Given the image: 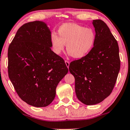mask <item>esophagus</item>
Returning <instances> with one entry per match:
<instances>
[{"label":"esophagus","instance_id":"obj_1","mask_svg":"<svg viewBox=\"0 0 130 130\" xmlns=\"http://www.w3.org/2000/svg\"><path fill=\"white\" fill-rule=\"evenodd\" d=\"M65 64H66L67 67H68V68H69V66H70V62H68V61H67V60H65Z\"/></svg>","mask_w":130,"mask_h":130}]
</instances>
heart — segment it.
<instances>
[{
    "label": "heart",
    "mask_w": 130,
    "mask_h": 130,
    "mask_svg": "<svg viewBox=\"0 0 130 130\" xmlns=\"http://www.w3.org/2000/svg\"><path fill=\"white\" fill-rule=\"evenodd\" d=\"M58 35L51 32L50 41L53 51L60 54L65 49L75 59L85 57L93 49L96 41V33L91 28L74 23H65L58 29Z\"/></svg>",
    "instance_id": "1"
}]
</instances>
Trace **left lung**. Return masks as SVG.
<instances>
[{"mask_svg": "<svg viewBox=\"0 0 130 130\" xmlns=\"http://www.w3.org/2000/svg\"><path fill=\"white\" fill-rule=\"evenodd\" d=\"M93 25L96 32L93 49L69 66L76 96L87 105L99 104L110 96L120 67L118 43L110 28L102 20H94Z\"/></svg>", "mask_w": 130, "mask_h": 130, "instance_id": "obj_1", "label": "left lung"}]
</instances>
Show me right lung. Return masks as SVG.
<instances>
[{"label":"right lung","instance_id":"right-lung-1","mask_svg":"<svg viewBox=\"0 0 130 130\" xmlns=\"http://www.w3.org/2000/svg\"><path fill=\"white\" fill-rule=\"evenodd\" d=\"M51 31L42 21L23 25L8 51V76L22 101L36 107L52 102L59 82L68 73L65 61L51 50Z\"/></svg>","mask_w":130,"mask_h":130}]
</instances>
